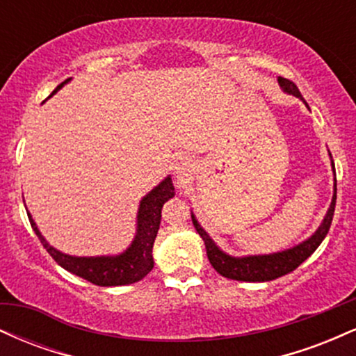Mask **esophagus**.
I'll list each match as a JSON object with an SVG mask.
<instances>
[{
  "label": "esophagus",
  "instance_id": "1",
  "mask_svg": "<svg viewBox=\"0 0 356 356\" xmlns=\"http://www.w3.org/2000/svg\"><path fill=\"white\" fill-rule=\"evenodd\" d=\"M175 170H177V174H184L186 175V172H189V162L187 161H181L177 164V167H175Z\"/></svg>",
  "mask_w": 356,
  "mask_h": 356
}]
</instances>
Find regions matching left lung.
Segmentation results:
<instances>
[{"label":"left lung","mask_w":356,"mask_h":356,"mask_svg":"<svg viewBox=\"0 0 356 356\" xmlns=\"http://www.w3.org/2000/svg\"><path fill=\"white\" fill-rule=\"evenodd\" d=\"M277 83L281 85V88L284 90L289 95H295L298 99L305 102L303 97H301L300 90L291 80L283 79L280 76L277 79ZM306 104V102H305ZM308 107V105H306ZM333 170L334 164L332 161ZM334 204H337V186H334V194L332 199V204H330V209L326 212L325 219H323L321 226L318 227L316 232L308 238L303 243H300L295 248H289L286 251L281 252H273V254H261V256H244V257H234L226 254L224 251L216 246V243L209 238L206 231L202 229L201 224L197 222L195 216L192 214V222H194L195 231L199 232V236L204 239V244H206L207 257H209V263L212 268L219 273L220 276L229 277V280L236 281H251V283H263V281H271L276 280V277H281L288 273L295 271V269L300 266L303 261L308 259L309 256L316 251V248L320 246L321 241L326 238L328 234L330 226H332L333 214H334Z\"/></svg>","instance_id":"1"}]
</instances>
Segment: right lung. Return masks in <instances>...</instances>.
Masks as SVG:
<instances>
[{"instance_id":"right-lung-1","label":"right lung","mask_w":356,"mask_h":356,"mask_svg":"<svg viewBox=\"0 0 356 356\" xmlns=\"http://www.w3.org/2000/svg\"><path fill=\"white\" fill-rule=\"evenodd\" d=\"M70 80L72 79H67L63 83H60L58 87L53 90V93L58 92V90ZM174 194L175 192L172 179L165 177L164 181L159 184L157 187H154V189L142 199L137 212L136 238H134L132 244L127 248V251L117 256L79 257L63 254L58 249H55L47 243V239L43 238L42 232L36 227V222L31 219V214L28 211L26 212L35 234L38 236L43 248L50 252V256L61 268L73 273V275L83 277V280H87L90 283L97 286H124L137 283V281H140L142 277H145L150 271H152V248L159 226H161V211L164 202L169 201L170 197H174Z\"/></svg>"}]
</instances>
